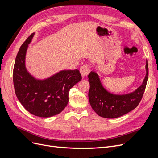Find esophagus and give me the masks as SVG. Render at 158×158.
<instances>
[{"label": "esophagus", "mask_w": 158, "mask_h": 158, "mask_svg": "<svg viewBox=\"0 0 158 158\" xmlns=\"http://www.w3.org/2000/svg\"><path fill=\"white\" fill-rule=\"evenodd\" d=\"M80 71L81 74H82V77H86V76L89 74L90 70H89V68L88 65L84 64V65L81 66Z\"/></svg>", "instance_id": "1"}]
</instances>
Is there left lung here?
I'll list each match as a JSON object with an SVG mask.
<instances>
[{
  "label": "left lung",
  "mask_w": 158,
  "mask_h": 158,
  "mask_svg": "<svg viewBox=\"0 0 158 158\" xmlns=\"http://www.w3.org/2000/svg\"><path fill=\"white\" fill-rule=\"evenodd\" d=\"M146 74L140 86L127 94L116 95L104 88L98 74L92 71L88 75L89 103L99 116L107 118H114L135 109L140 102L146 89L148 78V66L146 60Z\"/></svg>",
  "instance_id": "8db88e82"
}]
</instances>
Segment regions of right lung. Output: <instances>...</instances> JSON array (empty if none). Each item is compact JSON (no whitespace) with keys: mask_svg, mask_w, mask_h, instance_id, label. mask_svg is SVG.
Listing matches in <instances>:
<instances>
[{"mask_svg":"<svg viewBox=\"0 0 158 158\" xmlns=\"http://www.w3.org/2000/svg\"><path fill=\"white\" fill-rule=\"evenodd\" d=\"M34 33L23 42L16 57L13 82L19 101L27 111L40 117L59 114L67 106L69 90L82 80L80 71L64 70L51 77L39 80L26 67V51Z\"/></svg>","mask_w":158,"mask_h":158,"instance_id":"right-lung-1","label":"right lung"}]
</instances>
